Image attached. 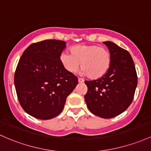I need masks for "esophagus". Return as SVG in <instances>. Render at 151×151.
Masks as SVG:
<instances>
[{
  "mask_svg": "<svg viewBox=\"0 0 151 151\" xmlns=\"http://www.w3.org/2000/svg\"><path fill=\"white\" fill-rule=\"evenodd\" d=\"M78 81L79 83H82L84 82V80L83 78H78Z\"/></svg>",
  "mask_w": 151,
  "mask_h": 151,
  "instance_id": "1",
  "label": "esophagus"
}]
</instances>
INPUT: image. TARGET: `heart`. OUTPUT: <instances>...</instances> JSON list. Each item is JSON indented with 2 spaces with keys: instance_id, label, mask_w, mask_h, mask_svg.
Instances as JSON below:
<instances>
[{
  "instance_id": "heart-1",
  "label": "heart",
  "mask_w": 151,
  "mask_h": 151,
  "mask_svg": "<svg viewBox=\"0 0 151 151\" xmlns=\"http://www.w3.org/2000/svg\"><path fill=\"white\" fill-rule=\"evenodd\" d=\"M70 50V54L61 53L60 61L70 73L78 70L81 63L82 74L95 80L106 75L111 67V54L108 49L96 45L80 44Z\"/></svg>"
}]
</instances>
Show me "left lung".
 <instances>
[{
    "instance_id": "obj_1",
    "label": "left lung",
    "mask_w": 151,
    "mask_h": 151,
    "mask_svg": "<svg viewBox=\"0 0 151 151\" xmlns=\"http://www.w3.org/2000/svg\"><path fill=\"white\" fill-rule=\"evenodd\" d=\"M111 54V64L105 76L86 81L85 101L91 113L103 118L118 116L129 107L138 83L136 70L128 51L111 41H105Z\"/></svg>"
}]
</instances>
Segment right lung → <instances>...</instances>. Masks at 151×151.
<instances>
[{
  "mask_svg": "<svg viewBox=\"0 0 151 151\" xmlns=\"http://www.w3.org/2000/svg\"><path fill=\"white\" fill-rule=\"evenodd\" d=\"M66 47L63 40H45L29 45L21 55L14 76L17 96L23 110L40 120L61 113L78 78L60 61Z\"/></svg>",
  "mask_w": 151,
  "mask_h": 151,
  "instance_id": "1",
  "label": "right lung"
}]
</instances>
